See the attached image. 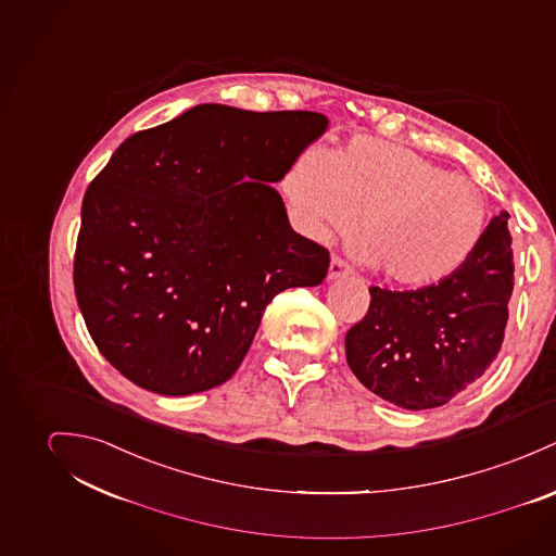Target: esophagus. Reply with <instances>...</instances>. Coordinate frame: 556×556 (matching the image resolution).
<instances>
[{"label": "esophagus", "instance_id": "34e87169", "mask_svg": "<svg viewBox=\"0 0 556 556\" xmlns=\"http://www.w3.org/2000/svg\"><path fill=\"white\" fill-rule=\"evenodd\" d=\"M350 266L341 260V257H332L330 260V266H328V281H337V279H343V277H350Z\"/></svg>", "mask_w": 556, "mask_h": 556}]
</instances>
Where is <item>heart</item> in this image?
<instances>
[{
	"label": "heart",
	"instance_id": "b5f03b06",
	"mask_svg": "<svg viewBox=\"0 0 556 556\" xmlns=\"http://www.w3.org/2000/svg\"><path fill=\"white\" fill-rule=\"evenodd\" d=\"M281 189L313 241L352 235L361 222L358 257L403 290L454 277L489 230L486 198L471 181L375 138L332 155L307 149L288 166Z\"/></svg>",
	"mask_w": 556,
	"mask_h": 556
}]
</instances>
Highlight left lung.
<instances>
[{
  "mask_svg": "<svg viewBox=\"0 0 556 556\" xmlns=\"http://www.w3.org/2000/svg\"><path fill=\"white\" fill-rule=\"evenodd\" d=\"M507 219H491L482 245L447 281L409 292L370 288L367 315L345 334V356L372 394L403 409H432L491 367L514 290Z\"/></svg>",
  "mask_w": 556,
  "mask_h": 556,
  "instance_id": "left-lung-1",
  "label": "left lung"
}]
</instances>
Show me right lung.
Masks as SVG:
<instances>
[{
    "label": "right lung",
    "mask_w": 556,
    "mask_h": 556,
    "mask_svg": "<svg viewBox=\"0 0 556 556\" xmlns=\"http://www.w3.org/2000/svg\"><path fill=\"white\" fill-rule=\"evenodd\" d=\"M328 124L200 104L115 151L83 200L74 292L129 381L164 396L228 381L275 294L324 281L328 251L292 230L270 184Z\"/></svg>",
    "instance_id": "add662e5"
}]
</instances>
